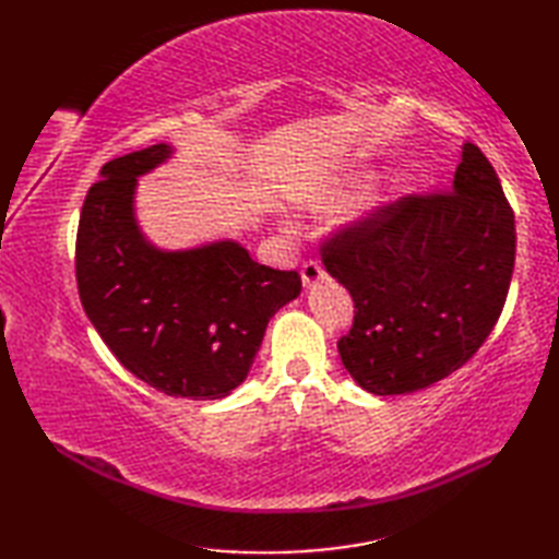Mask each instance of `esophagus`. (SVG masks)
<instances>
[{"instance_id": "obj_1", "label": "esophagus", "mask_w": 559, "mask_h": 559, "mask_svg": "<svg viewBox=\"0 0 559 559\" xmlns=\"http://www.w3.org/2000/svg\"><path fill=\"white\" fill-rule=\"evenodd\" d=\"M300 273H302V283L307 288L317 286V283L324 278V269H322V264H319V261H305Z\"/></svg>"}]
</instances>
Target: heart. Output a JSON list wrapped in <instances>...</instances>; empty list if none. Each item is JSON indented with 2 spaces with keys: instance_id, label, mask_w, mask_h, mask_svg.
Returning a JSON list of instances; mask_svg holds the SVG:
<instances>
[{
  "instance_id": "b5f03b06",
  "label": "heart",
  "mask_w": 559,
  "mask_h": 559,
  "mask_svg": "<svg viewBox=\"0 0 559 559\" xmlns=\"http://www.w3.org/2000/svg\"><path fill=\"white\" fill-rule=\"evenodd\" d=\"M319 206H324V204H319Z\"/></svg>"
}]
</instances>
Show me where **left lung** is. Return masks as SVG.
Masks as SVG:
<instances>
[{
	"mask_svg": "<svg viewBox=\"0 0 559 559\" xmlns=\"http://www.w3.org/2000/svg\"><path fill=\"white\" fill-rule=\"evenodd\" d=\"M514 254V211L476 144L451 192L401 197L331 235L322 261L355 307L338 341L350 377L394 396L456 372L502 314Z\"/></svg>",
	"mask_w": 559,
	"mask_h": 559,
	"instance_id": "1",
	"label": "left lung"
}]
</instances>
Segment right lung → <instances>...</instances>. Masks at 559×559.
Returning <instances> with one entry per match:
<instances>
[{
	"instance_id": "obj_1",
	"label": "right lung",
	"mask_w": 559,
	"mask_h": 559,
	"mask_svg": "<svg viewBox=\"0 0 559 559\" xmlns=\"http://www.w3.org/2000/svg\"><path fill=\"white\" fill-rule=\"evenodd\" d=\"M168 144L103 165L76 233L79 298L115 358L168 396L223 399L245 382L269 319L302 290L233 240L163 252L134 218L136 177L170 158Z\"/></svg>"
}]
</instances>
